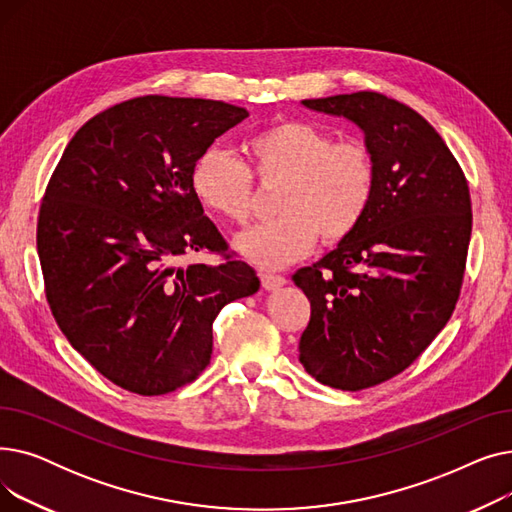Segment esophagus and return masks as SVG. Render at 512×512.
Returning <instances> with one entry per match:
<instances>
[{
	"mask_svg": "<svg viewBox=\"0 0 512 512\" xmlns=\"http://www.w3.org/2000/svg\"><path fill=\"white\" fill-rule=\"evenodd\" d=\"M259 280L265 290H278L280 286L286 284V278L278 276V274H259Z\"/></svg>",
	"mask_w": 512,
	"mask_h": 512,
	"instance_id": "esophagus-1",
	"label": "esophagus"
}]
</instances>
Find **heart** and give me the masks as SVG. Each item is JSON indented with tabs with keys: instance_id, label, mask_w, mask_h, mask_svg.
I'll use <instances>...</instances> for the list:
<instances>
[{
	"instance_id": "b5f03b06",
	"label": "heart",
	"mask_w": 512,
	"mask_h": 512,
	"mask_svg": "<svg viewBox=\"0 0 512 512\" xmlns=\"http://www.w3.org/2000/svg\"><path fill=\"white\" fill-rule=\"evenodd\" d=\"M249 166L211 147L191 170L197 201L220 218L247 224L255 209V182L278 186V220L236 238L242 257L267 267L290 265L311 253L317 238L340 245L363 224L373 203L378 168L359 139L334 141V134L307 120H280L245 145Z\"/></svg>"
}]
</instances>
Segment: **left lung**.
Returning a JSON list of instances; mask_svg holds the SVG:
<instances>
[{"label":"left lung","mask_w":512,"mask_h":512,"mask_svg":"<svg viewBox=\"0 0 512 512\" xmlns=\"http://www.w3.org/2000/svg\"><path fill=\"white\" fill-rule=\"evenodd\" d=\"M303 105L355 122L378 168L363 224L292 276L311 303L305 371L357 392L405 371L448 324L471 240L469 184L436 128L405 103L359 91Z\"/></svg>","instance_id":"1"}]
</instances>
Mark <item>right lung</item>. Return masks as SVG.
<instances>
[{
	"label": "right lung",
	"mask_w": 512,
	"mask_h": 512,
	"mask_svg": "<svg viewBox=\"0 0 512 512\" xmlns=\"http://www.w3.org/2000/svg\"><path fill=\"white\" fill-rule=\"evenodd\" d=\"M247 116L224 101L134 97L80 128L49 178L37 222L49 309L76 351L128 392L197 380L213 319L259 290L191 188L197 157ZM191 250L221 263L178 268Z\"/></svg>",
	"instance_id": "obj_1"
}]
</instances>
